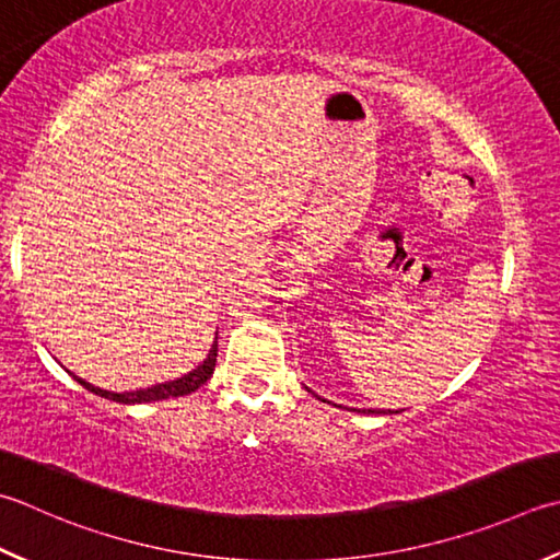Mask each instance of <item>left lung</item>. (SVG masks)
<instances>
[{
	"instance_id": "1",
	"label": "left lung",
	"mask_w": 560,
	"mask_h": 560,
	"mask_svg": "<svg viewBox=\"0 0 560 560\" xmlns=\"http://www.w3.org/2000/svg\"><path fill=\"white\" fill-rule=\"evenodd\" d=\"M357 412H376V415H381V410H357ZM388 412H390V410H388ZM388 412L383 410V415H388ZM396 412H398V410H396Z\"/></svg>"
}]
</instances>
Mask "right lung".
<instances>
[{
	"label": "right lung",
	"mask_w": 560,
	"mask_h": 560,
	"mask_svg": "<svg viewBox=\"0 0 560 560\" xmlns=\"http://www.w3.org/2000/svg\"><path fill=\"white\" fill-rule=\"evenodd\" d=\"M218 335V332H215ZM215 357H218V337L215 342L208 349V357L201 361L199 366L189 374H184L182 378H174V381H164L158 383V386H150V388H140V390H130V393H112V390H104V388H96L92 383H86L84 378L74 376L72 378L77 383H82L86 390H92L94 396H102L108 398L114 402H124V405H136V402H155V400H167V398H179V396H189L199 386L213 376V369H215Z\"/></svg>",
	"instance_id": "1"
}]
</instances>
